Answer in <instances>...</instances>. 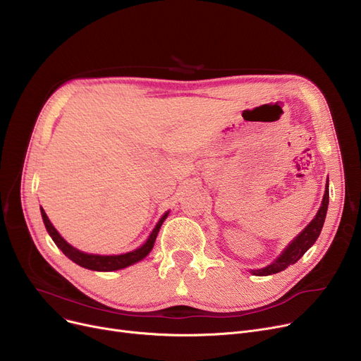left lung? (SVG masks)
I'll return each mask as SVG.
<instances>
[{
  "label": "left lung",
  "mask_w": 361,
  "mask_h": 361,
  "mask_svg": "<svg viewBox=\"0 0 361 361\" xmlns=\"http://www.w3.org/2000/svg\"><path fill=\"white\" fill-rule=\"evenodd\" d=\"M328 203H329V190H328V184H326L324 200H322V206L317 211V215L314 216V219L295 237V240L288 245L286 250H283V253L272 264H269V267H267V268L252 271V274L257 275V276H267V275L278 274L283 269H287L290 264H294L317 240V237L322 231V226H324L325 218H326Z\"/></svg>",
  "instance_id": "8db88e82"
}]
</instances>
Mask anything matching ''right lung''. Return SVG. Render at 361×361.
Instances as JSON below:
<instances>
[{
    "mask_svg": "<svg viewBox=\"0 0 361 361\" xmlns=\"http://www.w3.org/2000/svg\"><path fill=\"white\" fill-rule=\"evenodd\" d=\"M41 214H42V219H44V224H45V228L47 231L49 233V235L52 237L54 243L59 245L60 250L68 257L71 259L74 263L80 264V267L86 268V269H92V271H101V272H108V271H117V269H123L126 267H130V264L136 263L139 260H142L143 257H146L152 247H154L155 244V240H157V235L159 233V228L162 222L165 221V218L168 216V212L159 219V222L157 224V226L154 228V231H152V234L149 235L147 241L142 245V247L133 250V252H128L126 255H118V256H99V255H87V253H83L78 249H74L73 245H70L60 234L59 231H56L54 228V225L49 222L45 211L41 207Z\"/></svg>",
    "mask_w": 361,
    "mask_h": 361,
    "instance_id": "1",
    "label": "right lung"
}]
</instances>
